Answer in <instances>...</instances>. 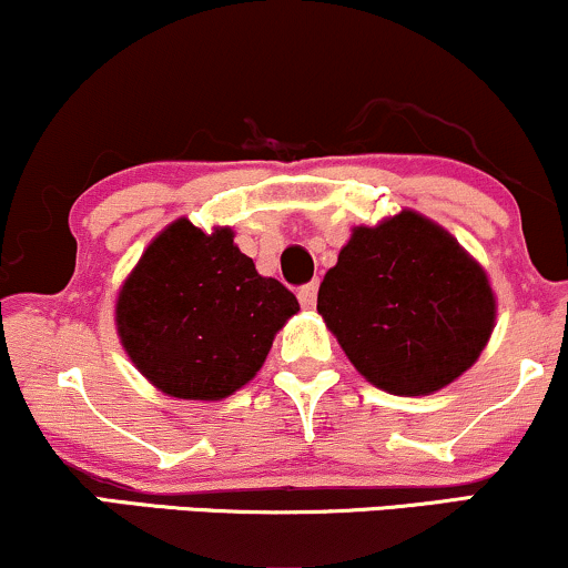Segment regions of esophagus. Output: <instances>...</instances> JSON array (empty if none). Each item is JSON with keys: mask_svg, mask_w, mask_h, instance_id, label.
<instances>
[{"mask_svg": "<svg viewBox=\"0 0 568 568\" xmlns=\"http://www.w3.org/2000/svg\"><path fill=\"white\" fill-rule=\"evenodd\" d=\"M298 302H302L304 310H315L317 302V283H306L298 288Z\"/></svg>", "mask_w": 568, "mask_h": 568, "instance_id": "34e87169", "label": "esophagus"}]
</instances>
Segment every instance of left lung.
I'll return each mask as SVG.
<instances>
[{
	"instance_id": "obj_1",
	"label": "left lung",
	"mask_w": 568,
	"mask_h": 568,
	"mask_svg": "<svg viewBox=\"0 0 568 568\" xmlns=\"http://www.w3.org/2000/svg\"><path fill=\"white\" fill-rule=\"evenodd\" d=\"M317 312L371 384L393 395H429L478 361L497 298L484 266L452 234L400 211L352 230L325 272Z\"/></svg>"
}]
</instances>
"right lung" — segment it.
Instances as JSON below:
<instances>
[{"mask_svg": "<svg viewBox=\"0 0 568 568\" xmlns=\"http://www.w3.org/2000/svg\"><path fill=\"white\" fill-rule=\"evenodd\" d=\"M114 312L122 347L154 387L221 400L256 376L298 302L258 275L230 226L205 234L179 219L143 251Z\"/></svg>", "mask_w": 568, "mask_h": 568, "instance_id": "add662e5", "label": "right lung"}]
</instances>
